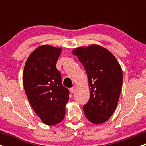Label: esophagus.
I'll use <instances>...</instances> for the list:
<instances>
[{"mask_svg": "<svg viewBox=\"0 0 146 146\" xmlns=\"http://www.w3.org/2000/svg\"><path fill=\"white\" fill-rule=\"evenodd\" d=\"M75 87H73V88H70V92H71V93H73V92H75Z\"/></svg>", "mask_w": 146, "mask_h": 146, "instance_id": "1", "label": "esophagus"}]
</instances>
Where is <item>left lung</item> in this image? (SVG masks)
<instances>
[{"mask_svg": "<svg viewBox=\"0 0 146 146\" xmlns=\"http://www.w3.org/2000/svg\"><path fill=\"white\" fill-rule=\"evenodd\" d=\"M87 73L90 98L83 106L86 118L98 124L111 117L118 104L123 81L121 66L114 56L99 45L80 47L73 51Z\"/></svg>", "mask_w": 146, "mask_h": 146, "instance_id": "1", "label": "left lung"}]
</instances>
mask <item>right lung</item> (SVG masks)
Masks as SVG:
<instances>
[{
  "label": "right lung",
  "mask_w": 146,
  "mask_h": 146,
  "mask_svg": "<svg viewBox=\"0 0 146 146\" xmlns=\"http://www.w3.org/2000/svg\"><path fill=\"white\" fill-rule=\"evenodd\" d=\"M62 49L50 45L36 48L28 57L23 80L27 99L44 123L52 126L63 120L69 91L62 85L56 68Z\"/></svg>",
  "instance_id": "right-lung-1"
}]
</instances>
